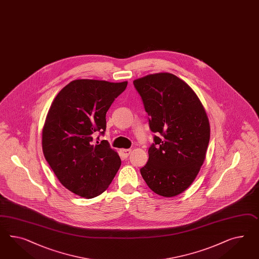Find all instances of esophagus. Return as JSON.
<instances>
[{
    "instance_id": "34e87169",
    "label": "esophagus",
    "mask_w": 259,
    "mask_h": 259,
    "mask_svg": "<svg viewBox=\"0 0 259 259\" xmlns=\"http://www.w3.org/2000/svg\"><path fill=\"white\" fill-rule=\"evenodd\" d=\"M120 154H121V156L122 157H128V155L131 154V150H129V149H121L120 150Z\"/></svg>"
}]
</instances>
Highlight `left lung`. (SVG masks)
<instances>
[{
  "mask_svg": "<svg viewBox=\"0 0 259 259\" xmlns=\"http://www.w3.org/2000/svg\"><path fill=\"white\" fill-rule=\"evenodd\" d=\"M150 117L154 144L149 148L147 164L140 174L154 193L179 195L195 180L205 159L210 124L194 91L169 72L149 74L134 80Z\"/></svg>",
  "mask_w": 259,
  "mask_h": 259,
  "instance_id": "8db88e82",
  "label": "left lung"
}]
</instances>
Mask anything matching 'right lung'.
<instances>
[{"label":"right lung","instance_id":"1","mask_svg":"<svg viewBox=\"0 0 259 259\" xmlns=\"http://www.w3.org/2000/svg\"><path fill=\"white\" fill-rule=\"evenodd\" d=\"M127 81L78 79L54 99L42 129L45 159L59 182L76 195L91 199L107 189L121 161L107 140L94 143L105 133V115Z\"/></svg>","mask_w":259,"mask_h":259}]
</instances>
